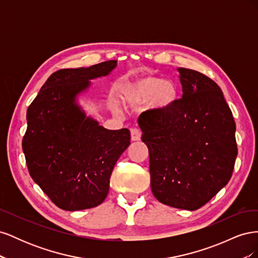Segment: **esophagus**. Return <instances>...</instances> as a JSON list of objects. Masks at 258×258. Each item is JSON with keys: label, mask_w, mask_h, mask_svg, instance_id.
Masks as SVG:
<instances>
[{"label": "esophagus", "mask_w": 258, "mask_h": 258, "mask_svg": "<svg viewBox=\"0 0 258 258\" xmlns=\"http://www.w3.org/2000/svg\"><path fill=\"white\" fill-rule=\"evenodd\" d=\"M131 132V140L132 141H139V140H141V136H142V131L138 129V128H132L130 130Z\"/></svg>", "instance_id": "esophagus-1"}]
</instances>
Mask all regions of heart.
Instances as JSON below:
<instances>
[{"mask_svg": "<svg viewBox=\"0 0 258 258\" xmlns=\"http://www.w3.org/2000/svg\"><path fill=\"white\" fill-rule=\"evenodd\" d=\"M175 97L174 85L155 76H145L128 82L123 84L120 89V98L124 102L137 104L144 102L148 98V105L157 110L169 106Z\"/></svg>", "mask_w": 258, "mask_h": 258, "instance_id": "b5f03b06", "label": "heart"}]
</instances>
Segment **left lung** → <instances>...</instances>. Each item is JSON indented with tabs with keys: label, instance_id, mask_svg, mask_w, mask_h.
Returning a JSON list of instances; mask_svg holds the SVG:
<instances>
[{
	"label": "left lung",
	"instance_id": "1",
	"mask_svg": "<svg viewBox=\"0 0 258 258\" xmlns=\"http://www.w3.org/2000/svg\"><path fill=\"white\" fill-rule=\"evenodd\" d=\"M183 96L139 117L150 154L151 187L161 204L195 211L229 182L238 154L236 122L218 85L179 68Z\"/></svg>",
	"mask_w": 258,
	"mask_h": 258
}]
</instances>
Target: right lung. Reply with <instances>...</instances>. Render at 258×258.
Masks as SVG:
<instances>
[{"instance_id": "1", "label": "right lung", "mask_w": 258, "mask_h": 258, "mask_svg": "<svg viewBox=\"0 0 258 258\" xmlns=\"http://www.w3.org/2000/svg\"><path fill=\"white\" fill-rule=\"evenodd\" d=\"M117 61L52 73L27 111L22 139L29 173L58 208L77 211L102 204L116 161L130 145L127 128L107 130L75 103L89 80L110 73Z\"/></svg>"}]
</instances>
